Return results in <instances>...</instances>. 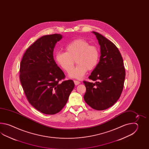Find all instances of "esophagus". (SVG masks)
I'll list each match as a JSON object with an SVG mask.
<instances>
[{"instance_id":"1","label":"esophagus","mask_w":149,"mask_h":149,"mask_svg":"<svg viewBox=\"0 0 149 149\" xmlns=\"http://www.w3.org/2000/svg\"><path fill=\"white\" fill-rule=\"evenodd\" d=\"M74 82L75 85H78L79 84H80V81H77V80H74Z\"/></svg>"}]
</instances>
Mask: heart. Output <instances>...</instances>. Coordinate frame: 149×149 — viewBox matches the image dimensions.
I'll return each instance as SVG.
<instances>
[{"label": "heart", "mask_w": 149, "mask_h": 149, "mask_svg": "<svg viewBox=\"0 0 149 149\" xmlns=\"http://www.w3.org/2000/svg\"><path fill=\"white\" fill-rule=\"evenodd\" d=\"M65 52H57L55 60L64 70L69 72L73 68L74 60L78 64L69 76L77 79L82 78L87 70L94 69L100 60V52L97 47L91 45L83 39H77L65 46Z\"/></svg>", "instance_id": "heart-1"}]
</instances>
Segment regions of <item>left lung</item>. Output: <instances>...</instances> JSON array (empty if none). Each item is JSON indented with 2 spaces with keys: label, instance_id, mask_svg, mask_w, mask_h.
Segmentation results:
<instances>
[{
  "label": "left lung",
  "instance_id": "obj_1",
  "mask_svg": "<svg viewBox=\"0 0 149 149\" xmlns=\"http://www.w3.org/2000/svg\"><path fill=\"white\" fill-rule=\"evenodd\" d=\"M100 45L101 56L97 65L89 76L95 82L84 81L86 103L96 110L112 107L120 96L124 87L125 70L123 59L116 45L98 32L93 31Z\"/></svg>",
  "mask_w": 149,
  "mask_h": 149
}]
</instances>
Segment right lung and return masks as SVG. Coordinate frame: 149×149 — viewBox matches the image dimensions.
Wrapping results in <instances>:
<instances>
[{"label":"right lung","mask_w":149,"mask_h":149,"mask_svg":"<svg viewBox=\"0 0 149 149\" xmlns=\"http://www.w3.org/2000/svg\"><path fill=\"white\" fill-rule=\"evenodd\" d=\"M60 34L45 35L25 51L20 64L19 79L29 102L41 113L54 114L67 104L74 87L73 80L64 79L53 57Z\"/></svg>","instance_id":"right-lung-1"}]
</instances>
